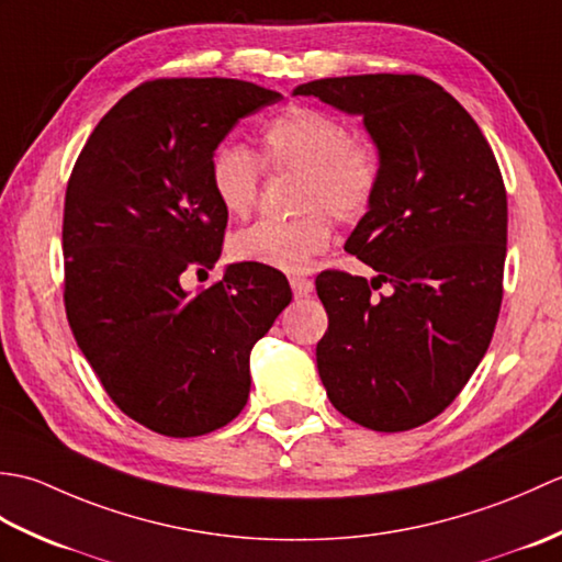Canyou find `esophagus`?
Returning a JSON list of instances; mask_svg holds the SVG:
<instances>
[{"label": "esophagus", "mask_w": 562, "mask_h": 562, "mask_svg": "<svg viewBox=\"0 0 562 562\" xmlns=\"http://www.w3.org/2000/svg\"><path fill=\"white\" fill-rule=\"evenodd\" d=\"M290 284H292V292L296 300H302V296H308L314 292V282L306 278H290Z\"/></svg>", "instance_id": "1"}]
</instances>
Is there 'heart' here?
Here are the masks:
<instances>
[{"label": "heart", "instance_id": "b5f03b06", "mask_svg": "<svg viewBox=\"0 0 562 562\" xmlns=\"http://www.w3.org/2000/svg\"><path fill=\"white\" fill-rule=\"evenodd\" d=\"M263 164L260 165L259 161ZM262 166L272 173L302 171L292 220H260L236 232L229 254L238 262L282 272L306 270L333 238V220L360 222L381 186V157L372 142L352 137L348 123L314 105H290L262 127L260 159L241 145H222L210 159V188L232 217L256 207Z\"/></svg>", "mask_w": 562, "mask_h": 562}]
</instances>
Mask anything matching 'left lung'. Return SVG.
Wrapping results in <instances>:
<instances>
[{
    "label": "left lung",
    "mask_w": 562,
    "mask_h": 562,
    "mask_svg": "<svg viewBox=\"0 0 562 562\" xmlns=\"http://www.w3.org/2000/svg\"><path fill=\"white\" fill-rule=\"evenodd\" d=\"M294 93L360 113L381 157L379 195L345 244L379 274L372 284L345 270L316 278L328 312L321 381L357 425L420 427L449 408L493 340L507 256L503 173L469 111L427 77H328ZM381 281L394 292L374 297Z\"/></svg>",
    "instance_id": "8db88e82"
}]
</instances>
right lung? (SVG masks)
Masks as SVG:
<instances>
[{
	"mask_svg": "<svg viewBox=\"0 0 562 562\" xmlns=\"http://www.w3.org/2000/svg\"><path fill=\"white\" fill-rule=\"evenodd\" d=\"M282 93L222 77L139 83L101 117L69 173L63 217L65 312L111 401L166 437H198L241 413L248 355L292 302L280 270H212L226 214L210 159L241 117Z\"/></svg>",
	"mask_w": 562,
	"mask_h": 562,
	"instance_id": "1",
	"label": "right lung"
}]
</instances>
